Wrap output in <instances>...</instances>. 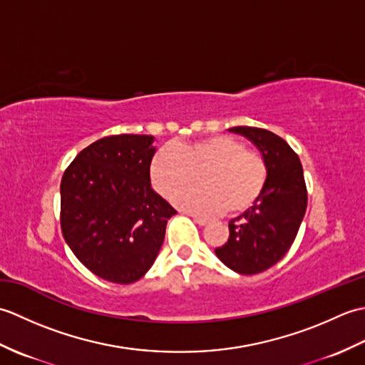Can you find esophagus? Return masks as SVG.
Segmentation results:
<instances>
[{
    "label": "esophagus",
    "mask_w": 365,
    "mask_h": 365,
    "mask_svg": "<svg viewBox=\"0 0 365 365\" xmlns=\"http://www.w3.org/2000/svg\"><path fill=\"white\" fill-rule=\"evenodd\" d=\"M190 216H191V218L195 220V221L199 224V226H207V224L210 222L208 220H205V218H200V216H196V215H190Z\"/></svg>",
    "instance_id": "34e87169"
}]
</instances>
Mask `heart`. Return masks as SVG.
Masks as SVG:
<instances>
[{
	"label": "heart",
	"instance_id": "b5f03b06",
	"mask_svg": "<svg viewBox=\"0 0 365 365\" xmlns=\"http://www.w3.org/2000/svg\"><path fill=\"white\" fill-rule=\"evenodd\" d=\"M197 175L202 187L185 192L178 205L202 215H240L263 195L268 168L259 152L229 135H212L177 149L163 147L149 166L152 187L166 199L192 187Z\"/></svg>",
	"mask_w": 365,
	"mask_h": 365
}]
</instances>
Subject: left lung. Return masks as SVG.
<instances>
[{
    "label": "left lung",
    "instance_id": "1",
    "mask_svg": "<svg viewBox=\"0 0 365 365\" xmlns=\"http://www.w3.org/2000/svg\"><path fill=\"white\" fill-rule=\"evenodd\" d=\"M260 150L268 177L263 195L250 210L230 220L229 240L215 254L240 274H257L290 250L304 218L307 190L298 155L282 138L255 127L230 128Z\"/></svg>",
    "mask_w": 365,
    "mask_h": 365
}]
</instances>
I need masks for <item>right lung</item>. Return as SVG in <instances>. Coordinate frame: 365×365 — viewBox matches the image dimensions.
I'll return each instance as SVG.
<instances>
[{
    "label": "right lung",
    "instance_id": "right-lung-1",
    "mask_svg": "<svg viewBox=\"0 0 365 365\" xmlns=\"http://www.w3.org/2000/svg\"><path fill=\"white\" fill-rule=\"evenodd\" d=\"M150 135H114L83 149L61 180V229L84 267L131 284L153 265L177 212L153 191Z\"/></svg>",
    "mask_w": 365,
    "mask_h": 365
}]
</instances>
